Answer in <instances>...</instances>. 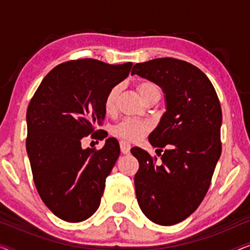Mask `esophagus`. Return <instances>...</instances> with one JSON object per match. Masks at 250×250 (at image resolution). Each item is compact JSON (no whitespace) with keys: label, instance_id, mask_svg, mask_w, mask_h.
Here are the masks:
<instances>
[{"label":"esophagus","instance_id":"1","mask_svg":"<svg viewBox=\"0 0 250 250\" xmlns=\"http://www.w3.org/2000/svg\"><path fill=\"white\" fill-rule=\"evenodd\" d=\"M119 145H121V150L124 155H127V153H129V150H131V145H129L128 142L121 141L119 142Z\"/></svg>","mask_w":250,"mask_h":250}]
</instances>
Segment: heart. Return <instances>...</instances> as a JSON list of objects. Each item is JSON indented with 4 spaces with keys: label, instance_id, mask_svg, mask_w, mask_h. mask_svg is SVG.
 <instances>
[{
    "label": "heart",
    "instance_id": "1",
    "mask_svg": "<svg viewBox=\"0 0 250 250\" xmlns=\"http://www.w3.org/2000/svg\"><path fill=\"white\" fill-rule=\"evenodd\" d=\"M136 90H138L139 94L141 95V98L145 102L149 101L150 99L153 98H160L159 87L153 82H139L136 84ZM119 91H121L119 85H115L105 94L104 105L105 112H108V114H111V112L115 111L116 101H117ZM149 131L150 124L148 122L139 121V119L133 118H125L121 123H118L117 125L114 126L112 134L117 136V138L126 140V141H138V140L141 139L142 136H145Z\"/></svg>",
    "mask_w": 250,
    "mask_h": 250
}]
</instances>
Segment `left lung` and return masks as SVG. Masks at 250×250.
Listing matches in <instances>:
<instances>
[{
  "label": "left lung",
  "mask_w": 250,
  "mask_h": 250,
  "mask_svg": "<svg viewBox=\"0 0 250 250\" xmlns=\"http://www.w3.org/2000/svg\"><path fill=\"white\" fill-rule=\"evenodd\" d=\"M134 74L163 88L167 107L149 135L153 146H167L162 162L131 149L140 165L136 199L153 223L173 225L189 217L209 189L222 151L220 100L206 75L187 61L158 58L136 63Z\"/></svg>",
  "instance_id": "1"
}]
</instances>
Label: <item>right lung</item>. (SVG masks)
I'll use <instances>...</instances> for the list:
<instances>
[{"label": "right lung", "instance_id": "1", "mask_svg": "<svg viewBox=\"0 0 250 250\" xmlns=\"http://www.w3.org/2000/svg\"><path fill=\"white\" fill-rule=\"evenodd\" d=\"M132 66L66 61L44 77L29 102L26 149L33 180L41 199L61 220L82 222L99 208L121 148L109 138L104 148L83 149L82 139L107 136L97 129L105 115V94Z\"/></svg>", "mask_w": 250, "mask_h": 250}]
</instances>
